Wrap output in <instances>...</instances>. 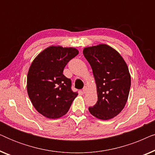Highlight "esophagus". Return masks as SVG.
I'll list each match as a JSON object with an SVG mask.
<instances>
[{
	"mask_svg": "<svg viewBox=\"0 0 155 155\" xmlns=\"http://www.w3.org/2000/svg\"><path fill=\"white\" fill-rule=\"evenodd\" d=\"M82 92H83V93H86L87 92V87H84L82 89Z\"/></svg>",
	"mask_w": 155,
	"mask_h": 155,
	"instance_id": "34e87169",
	"label": "esophagus"
}]
</instances>
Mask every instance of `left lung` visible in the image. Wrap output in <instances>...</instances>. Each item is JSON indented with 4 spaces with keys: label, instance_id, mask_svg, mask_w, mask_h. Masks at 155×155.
I'll list each match as a JSON object with an SVG mask.
<instances>
[{
    "label": "left lung",
    "instance_id": "left-lung-1",
    "mask_svg": "<svg viewBox=\"0 0 155 155\" xmlns=\"http://www.w3.org/2000/svg\"><path fill=\"white\" fill-rule=\"evenodd\" d=\"M83 54L92 69L98 97L89 111L98 119L113 118L128 101L131 84L128 65L117 51L105 44L84 48Z\"/></svg>",
    "mask_w": 155,
    "mask_h": 155
}]
</instances>
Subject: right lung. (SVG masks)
<instances>
[{"label": "right lung", "mask_w": 155, "mask_h": 155, "mask_svg": "<svg viewBox=\"0 0 155 155\" xmlns=\"http://www.w3.org/2000/svg\"><path fill=\"white\" fill-rule=\"evenodd\" d=\"M79 54L77 48L50 46L36 56L27 73V90L35 109L50 119L65 115L78 93L63 74L68 62Z\"/></svg>", "instance_id": "obj_1"}]
</instances>
